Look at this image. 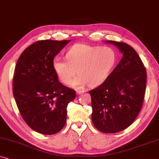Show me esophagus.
<instances>
[{
    "label": "esophagus",
    "mask_w": 159,
    "mask_h": 159,
    "mask_svg": "<svg viewBox=\"0 0 159 159\" xmlns=\"http://www.w3.org/2000/svg\"><path fill=\"white\" fill-rule=\"evenodd\" d=\"M84 93V90H77V93L78 95L82 94V93Z\"/></svg>",
    "instance_id": "1"
}]
</instances>
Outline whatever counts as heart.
Masks as SVG:
<instances>
[{"instance_id": "1", "label": "heart", "mask_w": 159, "mask_h": 159, "mask_svg": "<svg viewBox=\"0 0 159 159\" xmlns=\"http://www.w3.org/2000/svg\"><path fill=\"white\" fill-rule=\"evenodd\" d=\"M66 59L56 58L53 66L63 83L68 84L77 73L80 76L71 82L76 88L87 84L96 87L107 79L116 64L117 56L111 47H101L84 43L75 44L66 54Z\"/></svg>"}]
</instances>
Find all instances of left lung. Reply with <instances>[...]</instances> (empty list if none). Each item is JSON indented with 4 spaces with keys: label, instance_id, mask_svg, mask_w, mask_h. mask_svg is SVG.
<instances>
[{
    "label": "left lung",
    "instance_id": "left-lung-1",
    "mask_svg": "<svg viewBox=\"0 0 159 159\" xmlns=\"http://www.w3.org/2000/svg\"><path fill=\"white\" fill-rule=\"evenodd\" d=\"M118 48L122 58L107 79L89 91L92 103V121L99 131L116 133L135 120L142 108L146 88V69L129 45L107 40Z\"/></svg>",
    "mask_w": 159,
    "mask_h": 159
}]
</instances>
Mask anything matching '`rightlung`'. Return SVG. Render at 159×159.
<instances>
[{
	"instance_id": "1",
	"label": "right lung",
	"mask_w": 159,
	"mask_h": 159,
	"mask_svg": "<svg viewBox=\"0 0 159 159\" xmlns=\"http://www.w3.org/2000/svg\"><path fill=\"white\" fill-rule=\"evenodd\" d=\"M70 40H39L27 47L17 61L13 94L27 125L43 134L60 132L66 120V108L75 90L58 80L55 56Z\"/></svg>"
}]
</instances>
